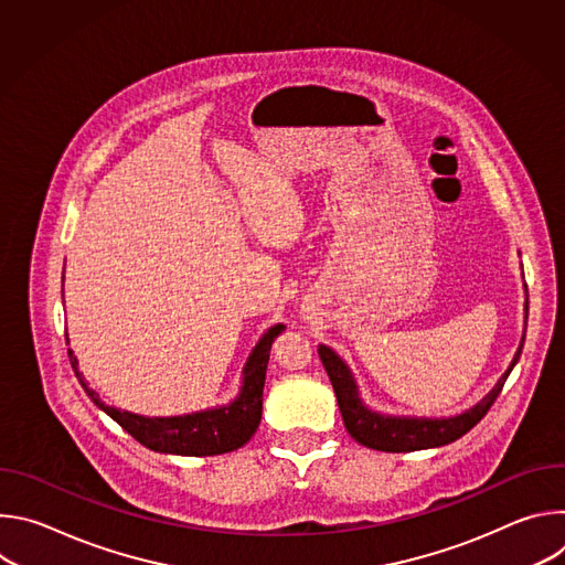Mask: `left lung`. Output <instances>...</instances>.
<instances>
[{
  "instance_id": "obj_1",
  "label": "left lung",
  "mask_w": 565,
  "mask_h": 565,
  "mask_svg": "<svg viewBox=\"0 0 565 565\" xmlns=\"http://www.w3.org/2000/svg\"><path fill=\"white\" fill-rule=\"evenodd\" d=\"M525 319H527V299H525ZM525 329H527V324H525ZM523 342H525V333L521 338L519 351H516L510 369L501 375V380L494 384V388L486 397H482L478 405H473L465 414L451 416V418H405V416H382L377 412H371L362 402V397L358 393V384L353 380V373L349 371L344 360L333 349H329L324 344H319L317 353L331 377V384L338 395V405L342 412V420H344V427L351 434V438H355L360 445H364L369 449L399 454V451H420V449L443 447V445L458 440L469 429H473L482 418H486V414L494 405V399L499 397L508 375L516 366L521 351H523Z\"/></svg>"
}]
</instances>
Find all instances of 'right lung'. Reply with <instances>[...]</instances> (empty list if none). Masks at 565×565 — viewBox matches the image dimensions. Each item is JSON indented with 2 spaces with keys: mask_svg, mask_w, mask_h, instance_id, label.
<instances>
[{
  "mask_svg": "<svg viewBox=\"0 0 565 565\" xmlns=\"http://www.w3.org/2000/svg\"><path fill=\"white\" fill-rule=\"evenodd\" d=\"M64 281V277H62ZM284 324H275L264 333L259 344L253 349L244 366V386L234 402L227 407L207 409L188 416L174 418H145L116 407L105 405L94 388L85 382V375L77 369V360L68 349V360L75 371V377L83 384L85 393L96 405L109 414L127 434H131L140 445L153 451L179 454V456H216L244 447L257 431L262 423L264 405V382L270 358V347L275 338L284 331ZM68 342V340H66Z\"/></svg>",
  "mask_w": 565,
  "mask_h": 565,
  "instance_id": "1",
  "label": "right lung"
}]
</instances>
